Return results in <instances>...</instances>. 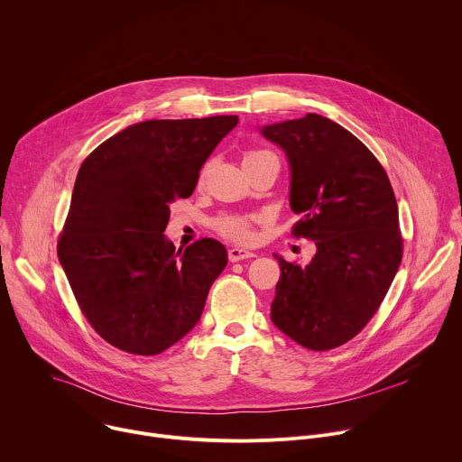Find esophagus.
<instances>
[{
  "label": "esophagus",
  "mask_w": 462,
  "mask_h": 462,
  "mask_svg": "<svg viewBox=\"0 0 462 462\" xmlns=\"http://www.w3.org/2000/svg\"><path fill=\"white\" fill-rule=\"evenodd\" d=\"M254 255H255L254 252L245 250V248H230V250H228V259H230L232 263L243 261V259H250V257H254Z\"/></svg>",
  "instance_id": "34e87169"
}]
</instances>
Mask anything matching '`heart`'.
Here are the masks:
<instances>
[{
	"mask_svg": "<svg viewBox=\"0 0 462 462\" xmlns=\"http://www.w3.org/2000/svg\"><path fill=\"white\" fill-rule=\"evenodd\" d=\"M274 153H271L269 150H248L243 155V164L263 159V157H273ZM255 216H239V214H226V216H219L214 221V228L217 230V234H221L223 237L230 239V241H237V243H250L254 239V223H255Z\"/></svg>",
	"mask_w": 462,
	"mask_h": 462,
	"instance_id": "1",
	"label": "heart"
}]
</instances>
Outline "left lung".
<instances>
[{"instance_id":"8db88e82","label":"left lung","mask_w":462,"mask_h":462,"mask_svg":"<svg viewBox=\"0 0 462 462\" xmlns=\"http://www.w3.org/2000/svg\"><path fill=\"white\" fill-rule=\"evenodd\" d=\"M291 162L294 237L316 241L307 267L280 261L274 325L310 351L355 338L383 301L404 254L399 207L371 150L316 113L267 125Z\"/></svg>"}]
</instances>
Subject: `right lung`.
Listing matches in <instances>:
<instances>
[{
  "instance_id": "1",
  "label": "right lung",
  "mask_w": 462,
  "mask_h": 462,
  "mask_svg": "<svg viewBox=\"0 0 462 462\" xmlns=\"http://www.w3.org/2000/svg\"><path fill=\"white\" fill-rule=\"evenodd\" d=\"M237 122L146 120L82 162L58 259L82 314L113 347L155 356L199 321L226 250L203 237L175 252L162 232L170 205L193 193L201 166Z\"/></svg>"
}]
</instances>
